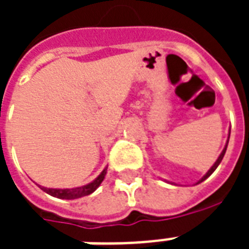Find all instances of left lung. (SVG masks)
<instances>
[{
    "mask_svg": "<svg viewBox=\"0 0 249 249\" xmlns=\"http://www.w3.org/2000/svg\"><path fill=\"white\" fill-rule=\"evenodd\" d=\"M229 138H230V133H229ZM228 143H229V140H228V142H226V144H225V147H224V150H222V152H221L220 156H218V159L216 160V163L213 164L212 168H211V169H209L208 172H207V173H205V176H204V177H203V178H201L200 181H197V183H200V182L205 181V179H207V178H208L209 176H211V174H212L213 172H214V170L217 169V166L220 165V163H221V161H222V159H224L225 152H226V148H228Z\"/></svg>",
    "mask_w": 249,
    "mask_h": 249,
    "instance_id": "8db88e82",
    "label": "left lung"
}]
</instances>
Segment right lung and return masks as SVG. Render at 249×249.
<instances>
[{"label": "right lung", "instance_id": "1", "mask_svg": "<svg viewBox=\"0 0 249 249\" xmlns=\"http://www.w3.org/2000/svg\"><path fill=\"white\" fill-rule=\"evenodd\" d=\"M107 173V168L102 170V173L98 176L93 182H90L85 186H80V187H73V189H48V187H44V186H40L41 190H44L45 193L52 195L54 197H58V199H67V200H73V199H79V197L86 196V195H90L91 193H94L95 190L99 187V185L102 183V181L105 179V176Z\"/></svg>", "mask_w": 249, "mask_h": 249}]
</instances>
